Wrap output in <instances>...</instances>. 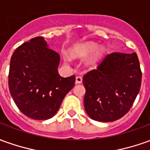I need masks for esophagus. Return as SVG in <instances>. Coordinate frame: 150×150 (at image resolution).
Listing matches in <instances>:
<instances>
[{
    "instance_id": "1",
    "label": "esophagus",
    "mask_w": 150,
    "mask_h": 150,
    "mask_svg": "<svg viewBox=\"0 0 150 150\" xmlns=\"http://www.w3.org/2000/svg\"><path fill=\"white\" fill-rule=\"evenodd\" d=\"M82 82V77H80V76H77L76 77V84H80Z\"/></svg>"
}]
</instances>
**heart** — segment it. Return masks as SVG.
Masks as SVG:
<instances>
[{"label":"heart","instance_id":"b5f03b06","mask_svg":"<svg viewBox=\"0 0 150 150\" xmlns=\"http://www.w3.org/2000/svg\"><path fill=\"white\" fill-rule=\"evenodd\" d=\"M97 49H98V45L96 43L87 42V43H85V44H81V45L74 46L71 50V52H72V55L74 58H81L87 56L90 54L93 53ZM103 52H104V50L101 49V48L98 49L96 52L94 53V54L91 57V59H89V64H96L100 59V58L102 55ZM67 59L69 60V59L67 58Z\"/></svg>","mask_w":150,"mask_h":150}]
</instances>
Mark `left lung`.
<instances>
[{
  "label": "left lung",
  "instance_id": "left-lung-1",
  "mask_svg": "<svg viewBox=\"0 0 150 150\" xmlns=\"http://www.w3.org/2000/svg\"><path fill=\"white\" fill-rule=\"evenodd\" d=\"M142 73L136 53H112L83 77L84 108L98 122H113L132 108L141 85Z\"/></svg>",
  "mask_w": 150,
  "mask_h": 150
}]
</instances>
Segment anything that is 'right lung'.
Returning <instances> with one entry per match:
<instances>
[{
    "label": "right lung",
    "mask_w": 150,
    "mask_h": 150,
    "mask_svg": "<svg viewBox=\"0 0 150 150\" xmlns=\"http://www.w3.org/2000/svg\"><path fill=\"white\" fill-rule=\"evenodd\" d=\"M59 54L50 49L44 38L37 37L18 46L10 59L9 89L18 109L35 120L55 115L75 77L58 73Z\"/></svg>",
    "instance_id": "obj_1"
}]
</instances>
